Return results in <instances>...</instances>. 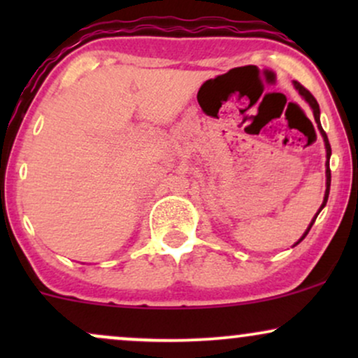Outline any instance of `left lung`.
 Segmentation results:
<instances>
[{
  "mask_svg": "<svg viewBox=\"0 0 358 358\" xmlns=\"http://www.w3.org/2000/svg\"><path fill=\"white\" fill-rule=\"evenodd\" d=\"M293 85H294V89L298 90V94H299V96H301L303 99H305V101L308 102V104H310L311 110H313V116H315L316 126H318V129H320V134H322V138H323V143H324V150H327V163H324V168H327V171H324V173H327V188H324V196H323L322 207L318 208V212H316V215L313 217V220L310 222V225H308V229H306V231H305V234H303V236L299 237L298 242H294V244H293V248H294V245H298L299 242H301L303 239H305V237H306V234L310 232L311 225L315 224V220H316V217H318V213L322 212L324 205H327L328 195H330V183H331V171H330V156H331V148H330V143H328V136H327V133H324V131H323V127H322V122H320V106H318V102H316L315 97L311 96V94H310V90H306L305 87H303L301 84H299V82L293 80Z\"/></svg>",
  "mask_w": 358,
  "mask_h": 358,
  "instance_id": "obj_1",
  "label": "left lung"
}]
</instances>
